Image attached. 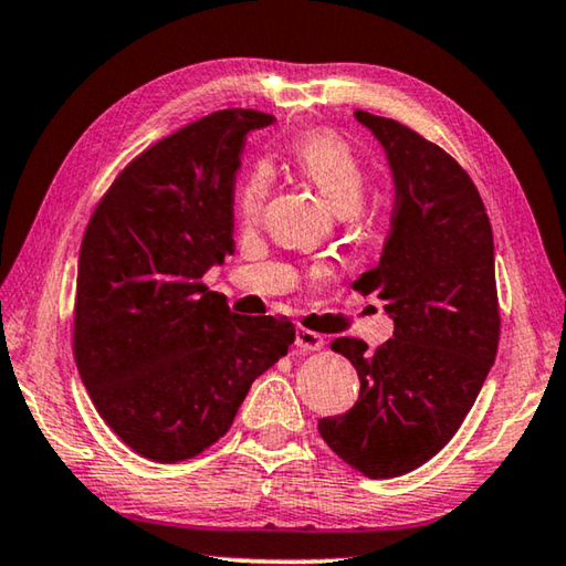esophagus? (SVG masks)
I'll return each instance as SVG.
<instances>
[{"label": "esophagus", "instance_id": "1", "mask_svg": "<svg viewBox=\"0 0 566 566\" xmlns=\"http://www.w3.org/2000/svg\"><path fill=\"white\" fill-rule=\"evenodd\" d=\"M294 344L300 349H304V352H319V349H324V339L319 337L317 332H310V329H296Z\"/></svg>", "mask_w": 566, "mask_h": 566}]
</instances>
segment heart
<instances>
[{"instance_id":"1","label":"heart","mask_w":566,"mask_h":566,"mask_svg":"<svg viewBox=\"0 0 566 566\" xmlns=\"http://www.w3.org/2000/svg\"><path fill=\"white\" fill-rule=\"evenodd\" d=\"M292 165L327 199L334 212L349 217L359 209L369 185L367 167L347 139L327 129H314L294 142ZM266 197V171L256 169L239 191V212L256 214Z\"/></svg>"}]
</instances>
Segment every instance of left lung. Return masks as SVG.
I'll return each instance as SVG.
<instances>
[{
	"label": "left lung",
	"instance_id": "obj_1",
	"mask_svg": "<svg viewBox=\"0 0 566 566\" xmlns=\"http://www.w3.org/2000/svg\"><path fill=\"white\" fill-rule=\"evenodd\" d=\"M385 147L395 212L379 264L354 290L377 294L395 337L377 352L354 337L332 349L359 375L347 415L319 419V434L364 476L407 474L462 424L500 344L494 239L482 197L457 159L415 129L354 112Z\"/></svg>",
	"mask_w": 566,
	"mask_h": 566
}]
</instances>
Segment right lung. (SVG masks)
<instances>
[{
    "label": "right lung",
    "instance_id": "obj_1",
    "mask_svg": "<svg viewBox=\"0 0 566 566\" xmlns=\"http://www.w3.org/2000/svg\"><path fill=\"white\" fill-rule=\"evenodd\" d=\"M272 114L222 109L129 161L80 249L74 359L124 444L161 464L224 437L252 381L294 342L286 317H239L202 276L234 252L247 132Z\"/></svg>",
    "mask_w": 566,
    "mask_h": 566
}]
</instances>
